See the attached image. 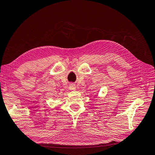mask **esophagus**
Here are the masks:
<instances>
[{"instance_id": "1", "label": "esophagus", "mask_w": 155, "mask_h": 155, "mask_svg": "<svg viewBox=\"0 0 155 155\" xmlns=\"http://www.w3.org/2000/svg\"><path fill=\"white\" fill-rule=\"evenodd\" d=\"M76 89V86H75V85H74V84H71L70 85V90H74Z\"/></svg>"}]
</instances>
